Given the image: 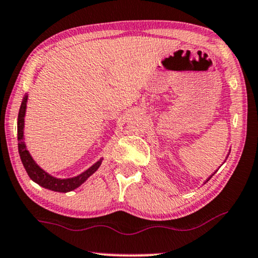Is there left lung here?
Listing matches in <instances>:
<instances>
[{
	"instance_id": "left-lung-1",
	"label": "left lung",
	"mask_w": 258,
	"mask_h": 258,
	"mask_svg": "<svg viewBox=\"0 0 258 258\" xmlns=\"http://www.w3.org/2000/svg\"><path fill=\"white\" fill-rule=\"evenodd\" d=\"M212 176H213V175H212ZM212 176H209V177H208V180H209V179H210V177H212ZM208 180H207V181H208Z\"/></svg>"
}]
</instances>
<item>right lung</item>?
Wrapping results in <instances>:
<instances>
[{"instance_id": "right-lung-1", "label": "right lung", "mask_w": 258, "mask_h": 258, "mask_svg": "<svg viewBox=\"0 0 258 258\" xmlns=\"http://www.w3.org/2000/svg\"><path fill=\"white\" fill-rule=\"evenodd\" d=\"M27 103L28 93H25L20 107L19 119H17V140H19V153L22 164H23L25 170H27L29 177L41 187L53 191H58V193H68V191H71L76 189V188H78L79 186H82L99 168L101 161H103V158L100 160H98L96 164H93L91 167H89L83 173L72 177L60 179V177H56L51 175V174H49L48 172H45L44 169L36 164L34 158L31 157V154L27 150V145H25L24 141V117L25 112H27Z\"/></svg>"}]
</instances>
